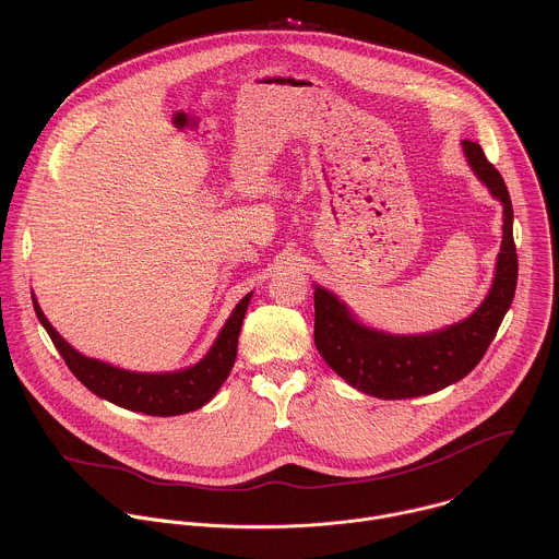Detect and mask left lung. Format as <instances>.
Returning <instances> with one entry per match:
<instances>
[{"mask_svg": "<svg viewBox=\"0 0 559 559\" xmlns=\"http://www.w3.org/2000/svg\"><path fill=\"white\" fill-rule=\"evenodd\" d=\"M465 155L479 180L503 204V240L495 282L484 304L469 319L426 335H388L361 326L331 293H314V340L324 361L346 383L383 400L435 394L467 377L497 335L519 275L512 237V204L501 174L486 159L478 142H463Z\"/></svg>", "mask_w": 559, "mask_h": 559, "instance_id": "obj_1", "label": "left lung"}]
</instances>
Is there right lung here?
Segmentation results:
<instances>
[{
	"instance_id": "obj_1",
	"label": "right lung",
	"mask_w": 559,
	"mask_h": 559,
	"mask_svg": "<svg viewBox=\"0 0 559 559\" xmlns=\"http://www.w3.org/2000/svg\"><path fill=\"white\" fill-rule=\"evenodd\" d=\"M249 306V295L240 299L233 317L224 324L209 355L193 368L167 374H140L114 368L98 359H90L78 353L45 319L40 306L34 299L36 317L47 329L51 342L60 350L69 370L96 396L109 400L122 408L140 411L146 415H180L200 408L217 394L228 379L239 346L240 324Z\"/></svg>"
}]
</instances>
